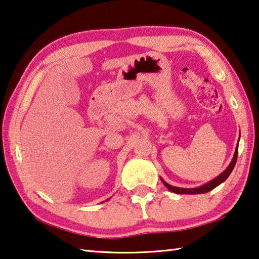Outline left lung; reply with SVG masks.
Returning a JSON list of instances; mask_svg holds the SVG:
<instances>
[{"label":"left lung","instance_id":"left-lung-1","mask_svg":"<svg viewBox=\"0 0 259 259\" xmlns=\"http://www.w3.org/2000/svg\"><path fill=\"white\" fill-rule=\"evenodd\" d=\"M238 146L239 144L237 145L236 147V152H234V155H233V158L231 163L229 164V166L225 168V170L221 173V175L219 177H216L215 179H213V180L205 183V185L200 186V187H197V188H179V187H175V186H171L168 185V183H166L165 181L163 180V179L161 178V180L163 181L164 186H165L168 190L175 192V194H178V195H197V194H206V192H208L210 190H213L214 188H216L218 186H220L221 183L224 182L227 179L229 178V176L231 175L232 170L234 168V165H236L237 163V157H238Z\"/></svg>","mask_w":259,"mask_h":259}]
</instances>
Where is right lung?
Listing matches in <instances>:
<instances>
[{
    "mask_svg": "<svg viewBox=\"0 0 259 259\" xmlns=\"http://www.w3.org/2000/svg\"><path fill=\"white\" fill-rule=\"evenodd\" d=\"M109 199H110V198H109ZM109 199H106V200H109Z\"/></svg>",
    "mask_w": 259,
    "mask_h": 259,
    "instance_id": "right-lung-1",
    "label": "right lung"
}]
</instances>
